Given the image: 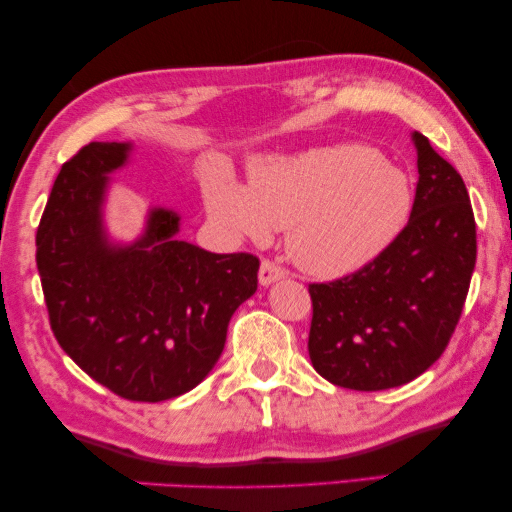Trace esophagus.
Masks as SVG:
<instances>
[{
	"instance_id": "esophagus-1",
	"label": "esophagus",
	"mask_w": 512,
	"mask_h": 512,
	"mask_svg": "<svg viewBox=\"0 0 512 512\" xmlns=\"http://www.w3.org/2000/svg\"><path fill=\"white\" fill-rule=\"evenodd\" d=\"M286 270H283V267H279L277 263H272V261H263L261 263V270H258V283H261L263 288H267V286H272L274 281H279V279H283L286 277Z\"/></svg>"
}]
</instances>
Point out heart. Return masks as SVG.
<instances>
[{"label": "heart", "instance_id": "b5f03b06", "mask_svg": "<svg viewBox=\"0 0 512 512\" xmlns=\"http://www.w3.org/2000/svg\"><path fill=\"white\" fill-rule=\"evenodd\" d=\"M206 206L224 229L265 242L288 229V254L309 274L338 279L371 265L405 231L414 185L380 151L361 144L313 148L251 162L249 187L208 180Z\"/></svg>", "mask_w": 512, "mask_h": 512}]
</instances>
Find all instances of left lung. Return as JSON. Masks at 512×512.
I'll list each match as a JSON object with an SVG mask.
<instances>
[{"label":"left lung","instance_id":"1","mask_svg":"<svg viewBox=\"0 0 512 512\" xmlns=\"http://www.w3.org/2000/svg\"><path fill=\"white\" fill-rule=\"evenodd\" d=\"M414 210L398 240L350 277L311 283L309 357L355 391L403 387L442 357L476 267V222L462 176L412 132Z\"/></svg>","mask_w":512,"mask_h":512}]
</instances>
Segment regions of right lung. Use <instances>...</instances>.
Returning a JSON list of instances; mask_svg holds the SVG:
<instances>
[{
  "label": "right lung",
  "mask_w": 512,
  "mask_h": 512,
  "mask_svg": "<svg viewBox=\"0 0 512 512\" xmlns=\"http://www.w3.org/2000/svg\"><path fill=\"white\" fill-rule=\"evenodd\" d=\"M132 153V141H93L61 167L36 265L66 355L116 396L160 403L215 368L235 309L256 293L258 258L180 240V215L167 206H148L132 240L114 238L109 190Z\"/></svg>",
  "instance_id": "right-lung-1"
}]
</instances>
